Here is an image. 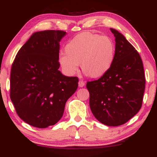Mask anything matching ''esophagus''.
Returning <instances> with one entry per match:
<instances>
[{
    "label": "esophagus",
    "instance_id": "esophagus-1",
    "mask_svg": "<svg viewBox=\"0 0 157 157\" xmlns=\"http://www.w3.org/2000/svg\"><path fill=\"white\" fill-rule=\"evenodd\" d=\"M78 85H79V87H80V88L83 87V86H85V82H83L82 80H80L78 82Z\"/></svg>",
    "mask_w": 157,
    "mask_h": 157
}]
</instances>
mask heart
<instances>
[{
	"instance_id": "b5f03b06",
	"label": "heart",
	"mask_w": 157,
	"mask_h": 157,
	"mask_svg": "<svg viewBox=\"0 0 157 157\" xmlns=\"http://www.w3.org/2000/svg\"><path fill=\"white\" fill-rule=\"evenodd\" d=\"M60 54L59 63L64 72L73 75L79 64L82 71L91 78L103 76L112 66L115 46L110 37L85 32L73 37Z\"/></svg>"
}]
</instances>
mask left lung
I'll list each match as a JSON object with an SVG mask.
<instances>
[{"label":"left lung","instance_id":"8db88e82","mask_svg":"<svg viewBox=\"0 0 157 157\" xmlns=\"http://www.w3.org/2000/svg\"><path fill=\"white\" fill-rule=\"evenodd\" d=\"M110 29L116 42L112 66L100 79L88 82L86 88L95 118L105 125L118 126L141 109L145 78L137 51L120 32Z\"/></svg>","mask_w":157,"mask_h":157}]
</instances>
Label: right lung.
Segmentation results:
<instances>
[{"label": "right lung", "instance_id": "right-lung-1", "mask_svg": "<svg viewBox=\"0 0 157 157\" xmlns=\"http://www.w3.org/2000/svg\"><path fill=\"white\" fill-rule=\"evenodd\" d=\"M66 32H36L17 52L12 66L10 98L21 120L40 128L57 123L78 87L77 77L59 71L60 41Z\"/></svg>", "mask_w": 157, "mask_h": 157}]
</instances>
